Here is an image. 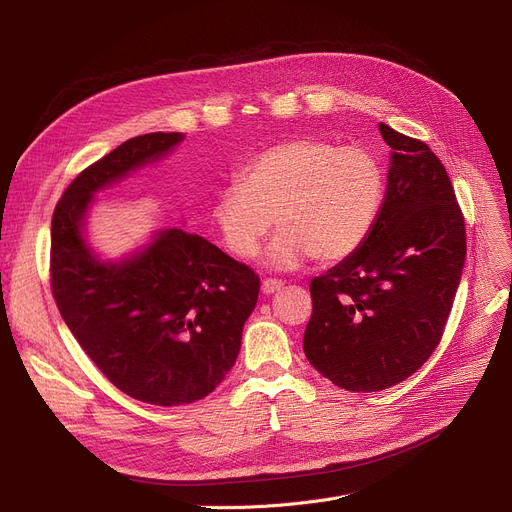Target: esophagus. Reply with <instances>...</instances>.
<instances>
[{
  "label": "esophagus",
  "mask_w": 512,
  "mask_h": 512,
  "mask_svg": "<svg viewBox=\"0 0 512 512\" xmlns=\"http://www.w3.org/2000/svg\"><path fill=\"white\" fill-rule=\"evenodd\" d=\"M282 288H284V282L282 280H272V278L263 280V284H261V292L263 294H274V292H278Z\"/></svg>",
  "instance_id": "1"
}]
</instances>
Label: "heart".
Instances as JSON below:
<instances>
[{
	"label": "heart",
	"instance_id": "b5f03b06",
	"mask_svg": "<svg viewBox=\"0 0 512 512\" xmlns=\"http://www.w3.org/2000/svg\"><path fill=\"white\" fill-rule=\"evenodd\" d=\"M386 170L365 147L299 137L257 153L238 184L215 195L211 224L236 259H253L276 218L270 259L294 267L309 255L336 263L361 249L380 220Z\"/></svg>",
	"mask_w": 512,
	"mask_h": 512
}]
</instances>
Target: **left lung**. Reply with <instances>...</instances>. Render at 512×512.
<instances>
[{"label":"left lung","mask_w":512,"mask_h":512,"mask_svg":"<svg viewBox=\"0 0 512 512\" xmlns=\"http://www.w3.org/2000/svg\"><path fill=\"white\" fill-rule=\"evenodd\" d=\"M392 147L386 201L369 238L311 282L303 351L332 384L378 392L438 348L467 255L463 211L438 155L380 124Z\"/></svg>","instance_id":"left-lung-1"}]
</instances>
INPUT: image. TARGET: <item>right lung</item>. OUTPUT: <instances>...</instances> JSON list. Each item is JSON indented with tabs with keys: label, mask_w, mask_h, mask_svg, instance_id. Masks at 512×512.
Here are the masks:
<instances>
[{
	"label": "right lung",
	"mask_w": 512,
	"mask_h": 512,
	"mask_svg": "<svg viewBox=\"0 0 512 512\" xmlns=\"http://www.w3.org/2000/svg\"><path fill=\"white\" fill-rule=\"evenodd\" d=\"M180 141L149 132L122 143L68 184L51 218L49 282L66 326L118 390L157 407L201 400L226 378L259 276L180 228L120 265L101 263L80 226L93 193Z\"/></svg>",
	"instance_id": "add662e5"
}]
</instances>
